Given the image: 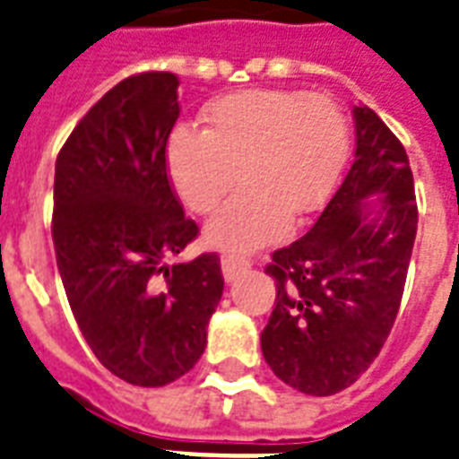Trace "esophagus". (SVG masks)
<instances>
[{
  "label": "esophagus",
  "mask_w": 459,
  "mask_h": 459,
  "mask_svg": "<svg viewBox=\"0 0 459 459\" xmlns=\"http://www.w3.org/2000/svg\"><path fill=\"white\" fill-rule=\"evenodd\" d=\"M248 268L247 258H239V255H222V275H225L227 282H232L237 275H241L244 270Z\"/></svg>",
  "instance_id": "esophagus-1"
}]
</instances>
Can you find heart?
<instances>
[{"mask_svg": "<svg viewBox=\"0 0 459 459\" xmlns=\"http://www.w3.org/2000/svg\"><path fill=\"white\" fill-rule=\"evenodd\" d=\"M205 131L177 126L165 148L174 191L194 212H211L212 247L251 251L282 239L292 215L318 211L350 151L342 109L325 95L244 91L212 100Z\"/></svg>", "mask_w": 459, "mask_h": 459, "instance_id": "obj_1", "label": "heart"}]
</instances>
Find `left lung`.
Masks as SVG:
<instances>
[{
	"instance_id": "left-lung-1",
	"label": "left lung",
	"mask_w": 459,
	"mask_h": 459,
	"mask_svg": "<svg viewBox=\"0 0 459 459\" xmlns=\"http://www.w3.org/2000/svg\"><path fill=\"white\" fill-rule=\"evenodd\" d=\"M357 151L340 189L301 239L265 268L278 297L261 333L280 381L335 395L371 366L395 323L417 237L414 177L404 145L374 109L354 108ZM379 196L371 216L365 201Z\"/></svg>"
}]
</instances>
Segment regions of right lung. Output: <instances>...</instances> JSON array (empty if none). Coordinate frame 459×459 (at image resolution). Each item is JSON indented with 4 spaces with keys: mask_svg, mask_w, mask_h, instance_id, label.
Masks as SVG:
<instances>
[{
    "mask_svg": "<svg viewBox=\"0 0 459 459\" xmlns=\"http://www.w3.org/2000/svg\"><path fill=\"white\" fill-rule=\"evenodd\" d=\"M179 78L143 71L102 95L56 155V268L78 328L108 371L160 388L191 371L222 297L218 254L172 263L198 225L167 177Z\"/></svg>",
    "mask_w": 459,
    "mask_h": 459,
    "instance_id": "add662e5",
    "label": "right lung"
}]
</instances>
